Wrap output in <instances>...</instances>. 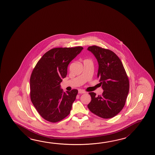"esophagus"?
Returning <instances> with one entry per match:
<instances>
[{"instance_id":"esophagus-1","label":"esophagus","mask_w":155,"mask_h":155,"mask_svg":"<svg viewBox=\"0 0 155 155\" xmlns=\"http://www.w3.org/2000/svg\"><path fill=\"white\" fill-rule=\"evenodd\" d=\"M78 92H79V94H85L86 93L85 90H82V89H79L78 90Z\"/></svg>"}]
</instances>
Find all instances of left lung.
<instances>
[{"label": "left lung", "instance_id": "8db88e82", "mask_svg": "<svg viewBox=\"0 0 155 155\" xmlns=\"http://www.w3.org/2000/svg\"><path fill=\"white\" fill-rule=\"evenodd\" d=\"M87 50L95 56L99 64L97 78L104 90L96 96L90 92L91 101L90 111L103 119L117 115L125 104L129 91V80L121 60L111 50L99 46H89Z\"/></svg>", "mask_w": 155, "mask_h": 155}]
</instances>
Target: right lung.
<instances>
[{"label":"right lung","mask_w":155,"mask_h":155,"mask_svg":"<svg viewBox=\"0 0 155 155\" xmlns=\"http://www.w3.org/2000/svg\"><path fill=\"white\" fill-rule=\"evenodd\" d=\"M83 48H56L50 50L38 61L30 76V99L43 119L50 122L69 115L78 93L76 89L63 92L60 83L67 75L69 63Z\"/></svg>","instance_id":"1"}]
</instances>
